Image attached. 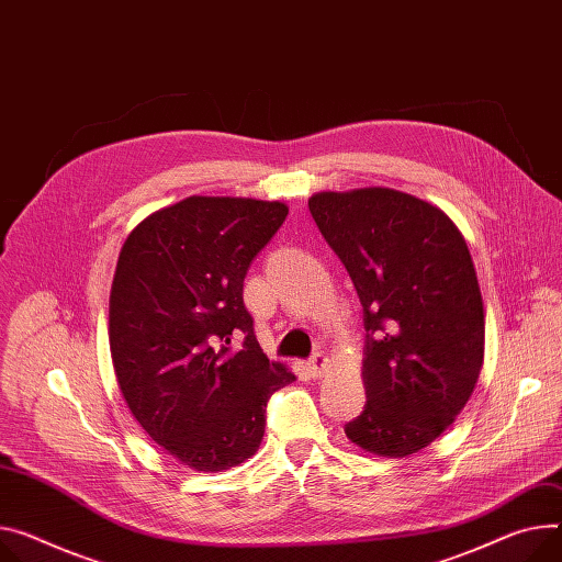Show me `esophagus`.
Returning <instances> with one entry per match:
<instances>
[{
    "label": "esophagus",
    "instance_id": "34e87169",
    "mask_svg": "<svg viewBox=\"0 0 562 562\" xmlns=\"http://www.w3.org/2000/svg\"><path fill=\"white\" fill-rule=\"evenodd\" d=\"M326 367H328V360H326V356H322V353H315V356L308 360V371H311L313 378H322L324 371H326Z\"/></svg>",
    "mask_w": 562,
    "mask_h": 562
}]
</instances>
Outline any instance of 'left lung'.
I'll use <instances>...</instances> for the list:
<instances>
[{
	"label": "left lung",
	"mask_w": 562,
	"mask_h": 562,
	"mask_svg": "<svg viewBox=\"0 0 562 562\" xmlns=\"http://www.w3.org/2000/svg\"><path fill=\"white\" fill-rule=\"evenodd\" d=\"M313 218L362 304L367 405L347 437L401 459L435 441L468 403L484 362V304L448 215L394 189L324 191Z\"/></svg>",
	"instance_id": "obj_1"
}]
</instances>
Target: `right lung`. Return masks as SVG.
Here are the masks:
<instances>
[{"label": "right lung", "instance_id": "add662e5", "mask_svg": "<svg viewBox=\"0 0 562 562\" xmlns=\"http://www.w3.org/2000/svg\"><path fill=\"white\" fill-rule=\"evenodd\" d=\"M285 215L283 202L191 195L121 247L110 292L121 394L148 437L193 470L249 459L270 396L294 380L263 353L243 301L245 274Z\"/></svg>", "mask_w": 562, "mask_h": 562}]
</instances>
